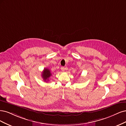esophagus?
I'll use <instances>...</instances> for the list:
<instances>
[{
    "mask_svg": "<svg viewBox=\"0 0 126 126\" xmlns=\"http://www.w3.org/2000/svg\"><path fill=\"white\" fill-rule=\"evenodd\" d=\"M61 70L62 72H64L65 71V67H63V66H62L61 67Z\"/></svg>",
    "mask_w": 126,
    "mask_h": 126,
    "instance_id": "esophagus-1",
    "label": "esophagus"
}]
</instances>
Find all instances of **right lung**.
<instances>
[{
	"label": "right lung",
	"instance_id": "right-lung-1",
	"mask_svg": "<svg viewBox=\"0 0 126 126\" xmlns=\"http://www.w3.org/2000/svg\"><path fill=\"white\" fill-rule=\"evenodd\" d=\"M52 75L51 71L48 70V68H44L43 71L42 73V77L43 79V80L45 82H47L48 79L50 78V77Z\"/></svg>",
	"mask_w": 126,
	"mask_h": 126
}]
</instances>
